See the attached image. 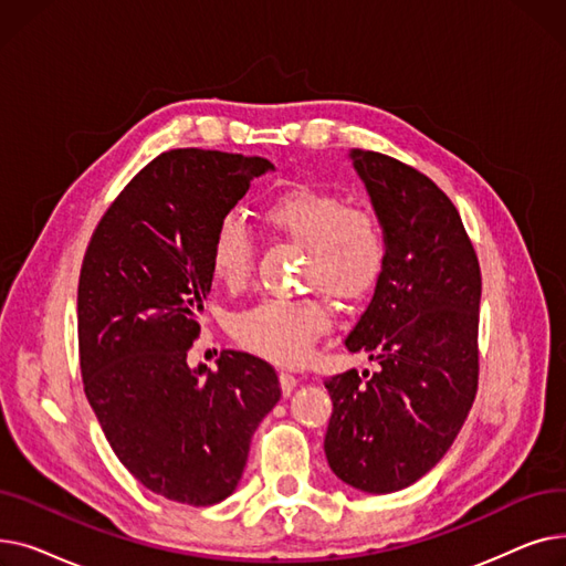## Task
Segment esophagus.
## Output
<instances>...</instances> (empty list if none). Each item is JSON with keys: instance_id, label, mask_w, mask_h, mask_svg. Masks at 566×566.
I'll list each match as a JSON object with an SVG mask.
<instances>
[{"instance_id": "obj_1", "label": "esophagus", "mask_w": 566, "mask_h": 566, "mask_svg": "<svg viewBox=\"0 0 566 566\" xmlns=\"http://www.w3.org/2000/svg\"><path fill=\"white\" fill-rule=\"evenodd\" d=\"M295 385H298V378H295L293 374H286V371L280 374V388H282L284 397H289L295 390Z\"/></svg>"}]
</instances>
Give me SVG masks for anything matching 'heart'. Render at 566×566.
Instances as JSON below:
<instances>
[{
	"label": "heart",
	"instance_id": "1",
	"mask_svg": "<svg viewBox=\"0 0 566 566\" xmlns=\"http://www.w3.org/2000/svg\"><path fill=\"white\" fill-rule=\"evenodd\" d=\"M265 224L307 248L305 280L339 301H360L382 280L388 233L365 206L331 190L291 188L263 206ZM213 277L229 291L243 289L254 271V238L238 216H224L213 233ZM331 328V312L314 298H273L235 314L231 333L248 350L277 365H301Z\"/></svg>",
	"mask_w": 566,
	"mask_h": 566
}]
</instances>
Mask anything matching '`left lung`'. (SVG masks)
I'll return each mask as SVG.
<instances>
[{"instance_id": "left-lung-1", "label": "left lung", "mask_w": 566, "mask_h": 566, "mask_svg": "<svg viewBox=\"0 0 566 566\" xmlns=\"http://www.w3.org/2000/svg\"><path fill=\"white\" fill-rule=\"evenodd\" d=\"M350 160L388 233V265L344 339L380 365L325 380V457L342 482L395 493L448 454L478 392L482 273L457 206L429 176L353 148Z\"/></svg>"}]
</instances>
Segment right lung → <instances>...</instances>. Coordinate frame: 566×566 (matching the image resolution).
Wrapping results in <instances>:
<instances>
[{"instance_id": "obj_1", "label": "right lung", "mask_w": 566, "mask_h": 566, "mask_svg": "<svg viewBox=\"0 0 566 566\" xmlns=\"http://www.w3.org/2000/svg\"><path fill=\"white\" fill-rule=\"evenodd\" d=\"M271 169L256 156L167 151L112 201L82 261L84 395L133 478L192 507L235 491L250 440L282 397L275 369L243 350H222L216 371L188 367L213 233Z\"/></svg>"}]
</instances>
